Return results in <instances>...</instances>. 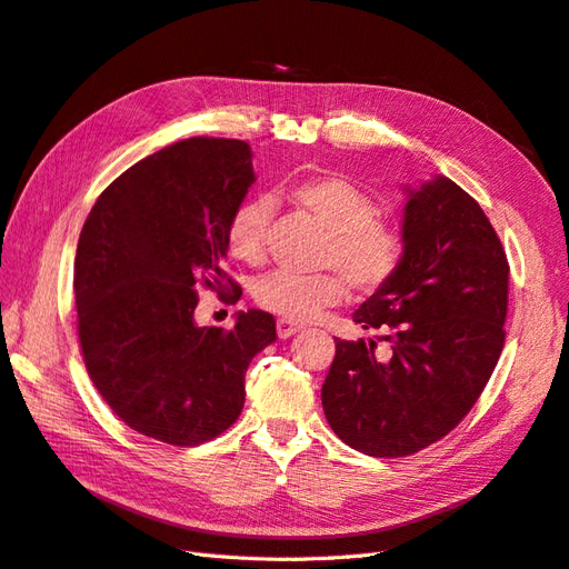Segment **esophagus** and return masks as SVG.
I'll return each mask as SVG.
<instances>
[{"instance_id":"obj_1","label":"esophagus","mask_w":569,"mask_h":569,"mask_svg":"<svg viewBox=\"0 0 569 569\" xmlns=\"http://www.w3.org/2000/svg\"><path fill=\"white\" fill-rule=\"evenodd\" d=\"M297 332H301V325H295V322L284 320V318L278 320V337L280 339H289V337H295Z\"/></svg>"}]
</instances>
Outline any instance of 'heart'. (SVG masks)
Here are the masks:
<instances>
[{
  "label": "heart",
  "mask_w": 569,
  "mask_h": 569,
  "mask_svg": "<svg viewBox=\"0 0 569 569\" xmlns=\"http://www.w3.org/2000/svg\"><path fill=\"white\" fill-rule=\"evenodd\" d=\"M287 199L316 218L327 230L318 266L335 268L316 274L274 270L256 282V301L284 320H313L322 308L347 297V282L372 295L382 289L401 266L403 237L399 228L380 218L377 201L356 182L341 176H318L289 184ZM272 203L253 197L234 209L228 222V249L249 266L263 263ZM342 274L339 276L338 272ZM348 280L343 281L342 278Z\"/></svg>",
  "instance_id": "1"
}]
</instances>
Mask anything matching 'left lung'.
Instances as JSON below:
<instances>
[{"label":"left lung","mask_w":569,"mask_h":569,"mask_svg":"<svg viewBox=\"0 0 569 569\" xmlns=\"http://www.w3.org/2000/svg\"><path fill=\"white\" fill-rule=\"evenodd\" d=\"M403 258L358 306L375 339H335L322 410L335 435L375 458H401L439 441L468 416L503 351L508 258L481 206L453 180L406 187Z\"/></svg>","instance_id":"obj_1"}]
</instances>
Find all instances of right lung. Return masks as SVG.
I'll return each mask as SVG.
<instances>
[{
    "mask_svg": "<svg viewBox=\"0 0 569 569\" xmlns=\"http://www.w3.org/2000/svg\"><path fill=\"white\" fill-rule=\"evenodd\" d=\"M242 140L192 137L116 178L76 253L84 368L134 432L173 446L218 437L244 408L251 358L278 339L266 311L232 330L199 325V287L242 289L222 270L228 222L256 182Z\"/></svg>",
    "mask_w": 569,
    "mask_h": 569,
    "instance_id": "obj_1",
    "label": "right lung"
}]
</instances>
